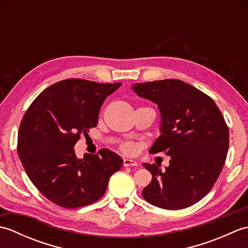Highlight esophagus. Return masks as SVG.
Returning <instances> with one entry per match:
<instances>
[{
  "label": "esophagus",
  "mask_w": 248,
  "mask_h": 248,
  "mask_svg": "<svg viewBox=\"0 0 248 248\" xmlns=\"http://www.w3.org/2000/svg\"><path fill=\"white\" fill-rule=\"evenodd\" d=\"M124 167H130V166H138V163L133 160H129V159H124Z\"/></svg>",
  "instance_id": "34e87169"
}]
</instances>
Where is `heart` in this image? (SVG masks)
Instances as JSON below:
<instances>
[{
  "label": "heart",
  "mask_w": 248,
  "mask_h": 248,
  "mask_svg": "<svg viewBox=\"0 0 248 248\" xmlns=\"http://www.w3.org/2000/svg\"><path fill=\"white\" fill-rule=\"evenodd\" d=\"M121 151L125 155H134L138 151V146L134 143H124L121 146Z\"/></svg>",
  "instance_id": "1"
}]
</instances>
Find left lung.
<instances>
[{
    "instance_id": "1",
    "label": "left lung",
    "mask_w": 248,
    "mask_h": 248,
    "mask_svg": "<svg viewBox=\"0 0 248 248\" xmlns=\"http://www.w3.org/2000/svg\"><path fill=\"white\" fill-rule=\"evenodd\" d=\"M133 91L161 112V135L149 152L171 157L165 170L143 164L152 175L144 199L166 210L198 202L211 191L227 157L229 130L222 112L208 94L175 78L134 84Z\"/></svg>"
}]
</instances>
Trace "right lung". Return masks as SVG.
<instances>
[{
  "instance_id": "1",
  "label": "right lung",
  "mask_w": 248,
  "mask_h": 248,
  "mask_svg": "<svg viewBox=\"0 0 248 248\" xmlns=\"http://www.w3.org/2000/svg\"><path fill=\"white\" fill-rule=\"evenodd\" d=\"M120 85L67 78L45 89L25 112L18 155L30 180L50 202L67 209L97 202L123 166V159L108 149L78 159L73 148L96 127L105 98Z\"/></svg>"
}]
</instances>
